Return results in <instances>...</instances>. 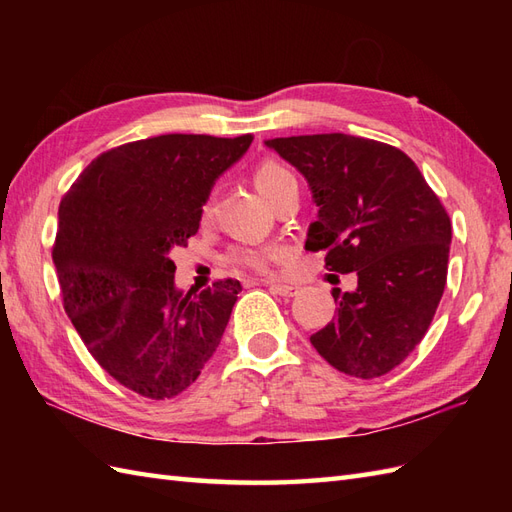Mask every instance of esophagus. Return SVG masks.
<instances>
[{
	"instance_id": "34e87169",
	"label": "esophagus",
	"mask_w": 512,
	"mask_h": 512,
	"mask_svg": "<svg viewBox=\"0 0 512 512\" xmlns=\"http://www.w3.org/2000/svg\"><path fill=\"white\" fill-rule=\"evenodd\" d=\"M266 286L279 297H297L299 295V286H295V284H279V281H266Z\"/></svg>"
}]
</instances>
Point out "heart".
I'll return each mask as SVG.
<instances>
[{
    "label": "heart",
    "mask_w": 512,
    "mask_h": 512,
    "mask_svg": "<svg viewBox=\"0 0 512 512\" xmlns=\"http://www.w3.org/2000/svg\"><path fill=\"white\" fill-rule=\"evenodd\" d=\"M295 180V176L286 169L277 165V162H264L255 171V187L264 195L268 202L275 200V195L286 187V182ZM281 257V250L275 246H235L228 259L239 268L257 270V273H266Z\"/></svg>",
    "instance_id": "heart-1"
}]
</instances>
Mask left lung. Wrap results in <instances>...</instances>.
<instances>
[{
    "mask_svg": "<svg viewBox=\"0 0 512 512\" xmlns=\"http://www.w3.org/2000/svg\"><path fill=\"white\" fill-rule=\"evenodd\" d=\"M297 167L319 206L306 248L325 268L356 273L332 290L334 319L310 336L325 361L356 378L391 372L424 339L447 286L451 220L400 149L350 134L266 140Z\"/></svg>",
    "mask_w": 512,
    "mask_h": 512,
    "instance_id": "1",
    "label": "left lung"
}]
</instances>
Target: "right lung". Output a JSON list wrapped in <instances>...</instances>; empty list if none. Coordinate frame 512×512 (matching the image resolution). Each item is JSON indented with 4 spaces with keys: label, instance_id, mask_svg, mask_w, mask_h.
<instances>
[{
    "label": "right lung",
    "instance_id": "1",
    "mask_svg": "<svg viewBox=\"0 0 512 512\" xmlns=\"http://www.w3.org/2000/svg\"><path fill=\"white\" fill-rule=\"evenodd\" d=\"M253 136L165 134L105 151L63 195L52 259L63 308L99 365L136 394L165 400L200 376L242 284H173V248L198 233L215 180Z\"/></svg>",
    "mask_w": 512,
    "mask_h": 512
}]
</instances>
